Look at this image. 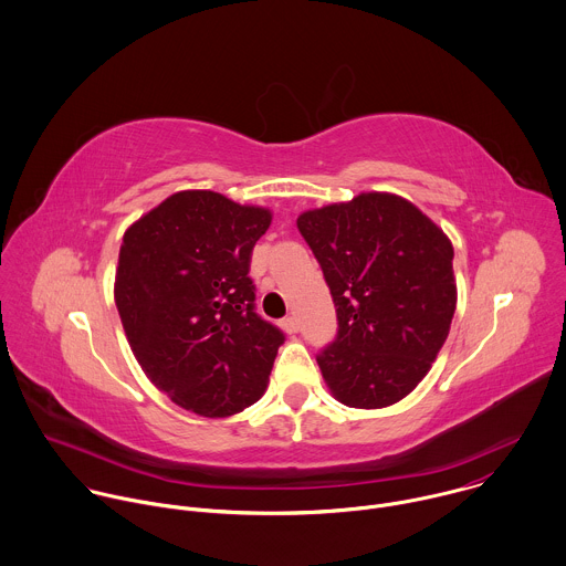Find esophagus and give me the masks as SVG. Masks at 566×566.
<instances>
[{
    "label": "esophagus",
    "mask_w": 566,
    "mask_h": 566,
    "mask_svg": "<svg viewBox=\"0 0 566 566\" xmlns=\"http://www.w3.org/2000/svg\"><path fill=\"white\" fill-rule=\"evenodd\" d=\"M282 328H284L289 335H295V333L300 331V322H297V317H286V319L282 322Z\"/></svg>",
    "instance_id": "esophagus-1"
}]
</instances>
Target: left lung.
<instances>
[{
  "instance_id": "1",
  "label": "left lung",
  "mask_w": 566,
  "mask_h": 566,
  "mask_svg": "<svg viewBox=\"0 0 566 566\" xmlns=\"http://www.w3.org/2000/svg\"><path fill=\"white\" fill-rule=\"evenodd\" d=\"M297 229L337 308V337L317 354L333 396L356 409L402 400L451 331L457 286L449 235L387 192L308 210Z\"/></svg>"
}]
</instances>
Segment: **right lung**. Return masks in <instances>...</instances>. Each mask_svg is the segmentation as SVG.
Wrapping results in <instances>:
<instances>
[{"label": "right lung", "instance_id": "right-lung-1", "mask_svg": "<svg viewBox=\"0 0 566 566\" xmlns=\"http://www.w3.org/2000/svg\"><path fill=\"white\" fill-rule=\"evenodd\" d=\"M271 212L184 190L126 229L115 306L150 382L203 418L251 407L284 343L255 313L249 262Z\"/></svg>", "mask_w": 566, "mask_h": 566}]
</instances>
